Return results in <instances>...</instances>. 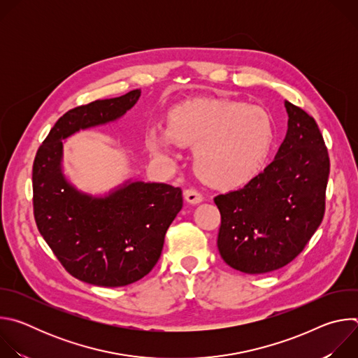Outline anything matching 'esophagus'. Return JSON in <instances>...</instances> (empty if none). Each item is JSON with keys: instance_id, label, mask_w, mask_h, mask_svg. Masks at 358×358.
Returning <instances> with one entry per match:
<instances>
[{"instance_id": "1", "label": "esophagus", "mask_w": 358, "mask_h": 358, "mask_svg": "<svg viewBox=\"0 0 358 358\" xmlns=\"http://www.w3.org/2000/svg\"><path fill=\"white\" fill-rule=\"evenodd\" d=\"M184 199L188 202V203H199V202H202V195L196 191V189H194V188H188V189H185L184 191Z\"/></svg>"}]
</instances>
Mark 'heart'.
<instances>
[{"mask_svg": "<svg viewBox=\"0 0 358 358\" xmlns=\"http://www.w3.org/2000/svg\"><path fill=\"white\" fill-rule=\"evenodd\" d=\"M275 129L269 113L242 101L198 99L177 105L167 127L151 126L147 147L173 156L174 145L194 147L192 166L211 187L238 188L257 177L269 157Z\"/></svg>", "mask_w": 358, "mask_h": 358, "instance_id": "b5f03b06", "label": "heart"}]
</instances>
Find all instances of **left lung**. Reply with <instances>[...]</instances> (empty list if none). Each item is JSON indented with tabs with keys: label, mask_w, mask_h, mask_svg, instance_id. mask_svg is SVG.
I'll return each mask as SVG.
<instances>
[{
	"label": "left lung",
	"mask_w": 358,
	"mask_h": 358,
	"mask_svg": "<svg viewBox=\"0 0 358 358\" xmlns=\"http://www.w3.org/2000/svg\"><path fill=\"white\" fill-rule=\"evenodd\" d=\"M287 131L275 160L243 188L214 198L218 250L231 268L268 273L303 250L324 215L329 152L312 116L285 100Z\"/></svg>",
	"instance_id": "8db88e82"
}]
</instances>
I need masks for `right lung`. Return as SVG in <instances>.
<instances>
[{"label":"right lung","mask_w":358,"mask_h":358,"mask_svg":"<svg viewBox=\"0 0 358 358\" xmlns=\"http://www.w3.org/2000/svg\"><path fill=\"white\" fill-rule=\"evenodd\" d=\"M141 94L94 100L65 113L39 147L32 169L36 227L76 279L105 287L137 282L157 264L164 236L182 208L180 188L126 180L103 195L78 189L64 174V141L123 117Z\"/></svg>","instance_id":"1"}]
</instances>
